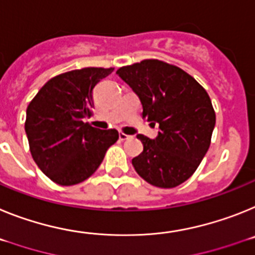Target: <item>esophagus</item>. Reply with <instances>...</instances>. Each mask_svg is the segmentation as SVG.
<instances>
[{
    "label": "esophagus",
    "mask_w": 255,
    "mask_h": 255,
    "mask_svg": "<svg viewBox=\"0 0 255 255\" xmlns=\"http://www.w3.org/2000/svg\"><path fill=\"white\" fill-rule=\"evenodd\" d=\"M129 137H130V136H128V134L123 133V132H121V133H119V140H122V141L128 140V138H129Z\"/></svg>",
    "instance_id": "34e87169"
}]
</instances>
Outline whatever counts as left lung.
Segmentation results:
<instances>
[{
	"mask_svg": "<svg viewBox=\"0 0 255 255\" xmlns=\"http://www.w3.org/2000/svg\"><path fill=\"white\" fill-rule=\"evenodd\" d=\"M117 74L138 95L142 118L158 137L137 136L143 151L132 164L150 185L172 189L194 174L212 140L216 112L204 87L181 68L158 59L122 66Z\"/></svg>",
	"mask_w": 255,
	"mask_h": 255,
	"instance_id": "1",
	"label": "left lung"
}]
</instances>
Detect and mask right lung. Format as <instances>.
<instances>
[{"instance_id": "add662e5", "label": "right lung", "mask_w": 255, "mask_h": 255, "mask_svg": "<svg viewBox=\"0 0 255 255\" xmlns=\"http://www.w3.org/2000/svg\"><path fill=\"white\" fill-rule=\"evenodd\" d=\"M114 68H83L51 78L26 108L25 133L33 160L55 183L72 186L96 172L118 130L83 122L94 108L95 86Z\"/></svg>"}]
</instances>
